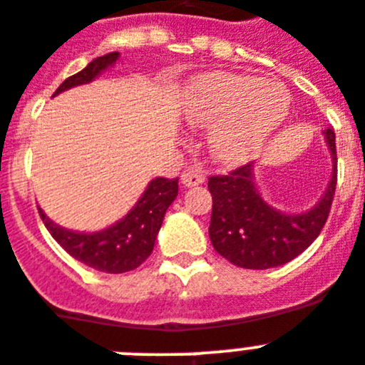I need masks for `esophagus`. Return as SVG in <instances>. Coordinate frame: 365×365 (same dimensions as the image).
<instances>
[{"label":"esophagus","instance_id":"1","mask_svg":"<svg viewBox=\"0 0 365 365\" xmlns=\"http://www.w3.org/2000/svg\"><path fill=\"white\" fill-rule=\"evenodd\" d=\"M207 175H205L203 170H197V168H192V170H186L182 175H180V182L185 186H199L203 185Z\"/></svg>","mask_w":365,"mask_h":365}]
</instances>
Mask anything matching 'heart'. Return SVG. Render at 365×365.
Returning <instances> with one entry per match:
<instances>
[{"label": "heart", "mask_w": 365, "mask_h": 365, "mask_svg": "<svg viewBox=\"0 0 365 365\" xmlns=\"http://www.w3.org/2000/svg\"><path fill=\"white\" fill-rule=\"evenodd\" d=\"M289 93L260 77L208 73L192 83L185 98L190 125L212 127L214 157L240 164L257 155L289 114Z\"/></svg>", "instance_id": "1"}]
</instances>
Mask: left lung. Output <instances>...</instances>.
I'll list each match as a JSON object with an SVG mask.
<instances>
[{
  "label": "left lung",
  "instance_id": "obj_1",
  "mask_svg": "<svg viewBox=\"0 0 365 365\" xmlns=\"http://www.w3.org/2000/svg\"><path fill=\"white\" fill-rule=\"evenodd\" d=\"M332 153V177L322 201L308 212L284 214L260 197L255 188L253 164H245L225 175L208 177L212 194V217L208 235L214 249L229 262L245 269H267L294 260L325 227L338 182L336 135L325 129Z\"/></svg>",
  "mask_w": 365,
  "mask_h": 365
}]
</instances>
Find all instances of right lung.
I'll return each instance as SVG.
<instances>
[{
    "instance_id": "add662e5",
    "label": "right lung",
    "mask_w": 365,
    "mask_h": 365,
    "mask_svg": "<svg viewBox=\"0 0 365 365\" xmlns=\"http://www.w3.org/2000/svg\"><path fill=\"white\" fill-rule=\"evenodd\" d=\"M118 57L120 53L114 51L93 58L85 70L68 77L53 96L71 86L90 83L103 70L112 66ZM177 192H179V177L177 179L158 177L151 180L144 195L123 220L118 221L116 225L92 235L62 229L57 223H53L40 208L38 214L53 238L76 260L103 273H125L136 269L151 255L164 214L177 197Z\"/></svg>"
}]
</instances>
